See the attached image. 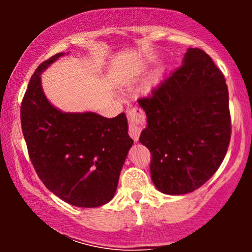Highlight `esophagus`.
Segmentation results:
<instances>
[{"label":"esophagus","instance_id":"esophagus-1","mask_svg":"<svg viewBox=\"0 0 252 252\" xmlns=\"http://www.w3.org/2000/svg\"><path fill=\"white\" fill-rule=\"evenodd\" d=\"M128 120H129V135L131 136L132 140L137 142L140 137L141 129L146 121V115L143 110L140 108H130L128 109Z\"/></svg>","mask_w":252,"mask_h":252}]
</instances>
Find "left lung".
<instances>
[{"instance_id": "1", "label": "left lung", "mask_w": 252, "mask_h": 252, "mask_svg": "<svg viewBox=\"0 0 252 252\" xmlns=\"http://www.w3.org/2000/svg\"><path fill=\"white\" fill-rule=\"evenodd\" d=\"M147 128L140 142L150 150V175L170 195L201 187L219 168L231 137L224 74L209 54L189 48L182 65L138 99Z\"/></svg>"}]
</instances>
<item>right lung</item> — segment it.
I'll use <instances>...</instances> for the list:
<instances>
[{"instance_id": "add662e5", "label": "right lung", "mask_w": 252, "mask_h": 252, "mask_svg": "<svg viewBox=\"0 0 252 252\" xmlns=\"http://www.w3.org/2000/svg\"><path fill=\"white\" fill-rule=\"evenodd\" d=\"M63 53L40 63L21 104V126L37 176L53 194L77 207H98L116 193L121 169L134 141L124 112H63L42 91V73Z\"/></svg>"}]
</instances>
